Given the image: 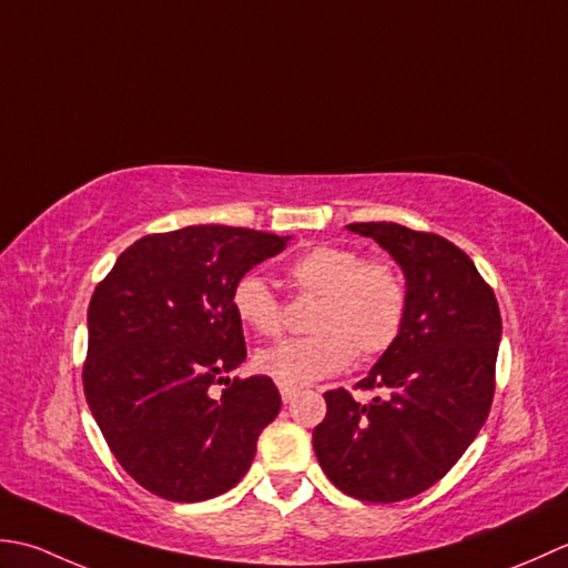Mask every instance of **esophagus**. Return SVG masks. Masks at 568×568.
I'll return each instance as SVG.
<instances>
[{
	"label": "esophagus",
	"instance_id": "34e87169",
	"mask_svg": "<svg viewBox=\"0 0 568 568\" xmlns=\"http://www.w3.org/2000/svg\"><path fill=\"white\" fill-rule=\"evenodd\" d=\"M280 395H282L284 404H286V402H292V399L298 395V389H296V387H286V385H280Z\"/></svg>",
	"mask_w": 568,
	"mask_h": 568
}]
</instances>
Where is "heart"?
I'll list each match as a JSON object with an SVG mask.
<instances>
[{
  "instance_id": "b5f03b06",
  "label": "heart",
  "mask_w": 568,
  "mask_h": 568,
  "mask_svg": "<svg viewBox=\"0 0 568 568\" xmlns=\"http://www.w3.org/2000/svg\"><path fill=\"white\" fill-rule=\"evenodd\" d=\"M286 272L301 294L318 296L311 318L316 335L257 351V373L286 387H304L343 373L355 351L375 355L395 343L407 314V286L392 264L365 262L351 247L316 245L298 254ZM233 311L257 335L280 331V298L260 274L250 272L235 282Z\"/></svg>"
}]
</instances>
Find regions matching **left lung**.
<instances>
[{"instance_id": "8db88e82", "label": "left lung", "mask_w": 568, "mask_h": 568, "mask_svg": "<svg viewBox=\"0 0 568 568\" xmlns=\"http://www.w3.org/2000/svg\"><path fill=\"white\" fill-rule=\"evenodd\" d=\"M399 264L407 314L361 389L367 404L326 392L314 450L335 488L355 500L399 503L456 466L488 419L503 318L493 288L454 242L397 223H353Z\"/></svg>"}]
</instances>
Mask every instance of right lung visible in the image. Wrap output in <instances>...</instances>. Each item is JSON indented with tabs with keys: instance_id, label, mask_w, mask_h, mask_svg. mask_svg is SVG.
<instances>
[{
	"instance_id": "add662e5",
	"label": "right lung",
	"mask_w": 568,
	"mask_h": 568,
	"mask_svg": "<svg viewBox=\"0 0 568 568\" xmlns=\"http://www.w3.org/2000/svg\"><path fill=\"white\" fill-rule=\"evenodd\" d=\"M292 237L189 225L126 247L88 306L83 385L102 436L130 476L164 500L201 503L242 480L282 409L245 363L233 286ZM226 382L224 395L210 397Z\"/></svg>"
}]
</instances>
